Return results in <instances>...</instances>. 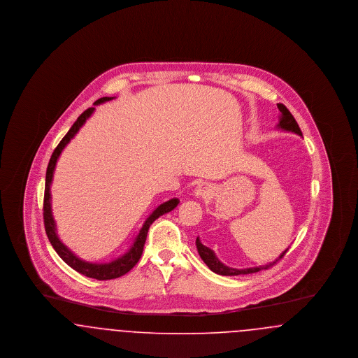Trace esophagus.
Listing matches in <instances>:
<instances>
[{"mask_svg": "<svg viewBox=\"0 0 358 358\" xmlns=\"http://www.w3.org/2000/svg\"><path fill=\"white\" fill-rule=\"evenodd\" d=\"M194 194L197 196V197H209L210 194H212V187L209 185V184H200L199 187H196V190H194Z\"/></svg>", "mask_w": 358, "mask_h": 358, "instance_id": "1", "label": "esophagus"}]
</instances>
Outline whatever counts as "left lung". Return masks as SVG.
I'll list each match as a JSON object with an SVG mask.
<instances>
[{
  "mask_svg": "<svg viewBox=\"0 0 358 358\" xmlns=\"http://www.w3.org/2000/svg\"><path fill=\"white\" fill-rule=\"evenodd\" d=\"M279 111L282 113L280 114V118H279V123H278V127L285 130V131H291V133H295L298 136H302V131L296 123L295 118L292 117V114L289 113V108L282 104V103H278L276 104ZM196 245H197V251H199V255L204 260L205 264L209 267L210 271L213 273H219V275H224V276H236V275H247V273H259L262 270H267L270 267H273V264H276V262H279L283 256L286 255V252L289 251V248L282 252V255L279 256L275 262L270 263V264H266V266H259V267H251V268H244V270H238V268H231L225 264H222V262L217 259V256L215 255V252L208 248L206 245H204L201 243V240L197 238H196Z\"/></svg>",
  "mask_w": 358,
  "mask_h": 358,
  "instance_id": "1",
  "label": "left lung"
}]
</instances>
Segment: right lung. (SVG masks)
<instances>
[{"label":"right lung","instance_id":"1","mask_svg":"<svg viewBox=\"0 0 358 358\" xmlns=\"http://www.w3.org/2000/svg\"><path fill=\"white\" fill-rule=\"evenodd\" d=\"M114 98H108V96H104L98 99L95 104H101V103L108 102ZM95 107H90L87 108L85 113L76 120V122L72 124V127L69 129V133L64 136V138L60 141V143L56 146V149L53 150V153L51 155V159H50V164H48V168H47V176H45V190H44V206H43V215H44V227H45V232H47V236L51 241L52 247L53 250L57 252V255L60 256L67 264H69L71 268H73L75 271H78L85 276L88 278H92V279H98V280H108V279H115V278H120L122 275L129 273L136 263L139 260V257L142 255V251H143V245H145V241H146V236H148V232H149V228L150 225L153 224L159 216L168 213L173 210L177 205H178V199H171L169 201L164 203V204L159 205L158 208H155L153 210V213L146 219V222H143L139 234L136 235V238H134V243L133 245L130 247V250L123 254V255L117 257L115 260L110 262V263H91V262H85L82 260L80 257L75 255L69 248H67L62 240L57 236V232H56V224L53 220V216H52V208H51V184L52 178H53V171L56 168V162L60 157V154L63 152V149L67 146L69 143V141L76 136V133L80 130V127L85 123V120H88L92 113H94Z\"/></svg>","mask_w":358,"mask_h":358}]
</instances>
